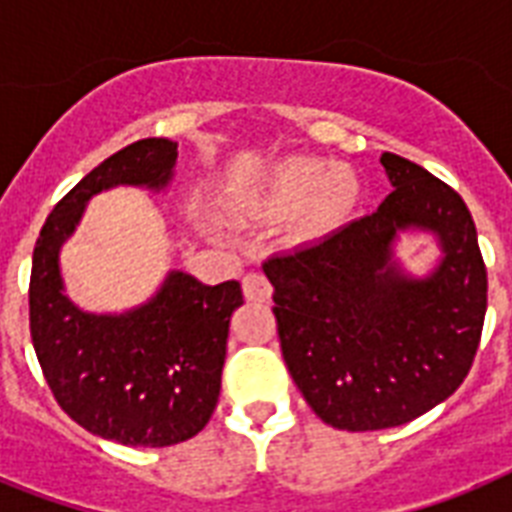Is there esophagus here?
I'll return each instance as SVG.
<instances>
[{
	"mask_svg": "<svg viewBox=\"0 0 512 512\" xmlns=\"http://www.w3.org/2000/svg\"><path fill=\"white\" fill-rule=\"evenodd\" d=\"M241 287H244V297H247L249 303H268L273 295L271 281L265 279V273H247L244 281H241Z\"/></svg>",
	"mask_w": 512,
	"mask_h": 512,
	"instance_id": "obj_1",
	"label": "esophagus"
}]
</instances>
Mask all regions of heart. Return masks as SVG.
I'll list each match as a JSON object with an SVG mask.
<instances>
[{
    "label": "heart",
    "mask_w": 512,
    "mask_h": 512,
    "mask_svg": "<svg viewBox=\"0 0 512 512\" xmlns=\"http://www.w3.org/2000/svg\"><path fill=\"white\" fill-rule=\"evenodd\" d=\"M361 196L358 177L321 159H287L260 177L244 196L241 209L252 217H292L297 241H319L348 223Z\"/></svg>",
    "instance_id": "1"
}]
</instances>
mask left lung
Returning a JSON list of instances; mask_svg holds the SVG:
<instances>
[{"instance_id":"1","label":"left lung","mask_w":512,"mask_h":512,"mask_svg":"<svg viewBox=\"0 0 512 512\" xmlns=\"http://www.w3.org/2000/svg\"><path fill=\"white\" fill-rule=\"evenodd\" d=\"M380 164L393 191L377 212L263 263L292 380L321 420L353 433L396 428L452 396L486 316L484 257L460 193L396 154ZM409 232L437 241L428 274L395 257Z\"/></svg>"}]
</instances>
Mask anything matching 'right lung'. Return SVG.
Masks as SVG:
<instances>
[{
  "mask_svg": "<svg viewBox=\"0 0 512 512\" xmlns=\"http://www.w3.org/2000/svg\"><path fill=\"white\" fill-rule=\"evenodd\" d=\"M177 143L146 138L84 175L47 217L31 263V340L60 409L95 436L124 446H172L209 422L239 281L207 287L170 271L146 303L122 313L84 311L68 297L60 249L92 196L132 185L167 191Z\"/></svg>",
  "mask_w": 512,
  "mask_h": 512,
  "instance_id": "1",
  "label": "right lung"
}]
</instances>
